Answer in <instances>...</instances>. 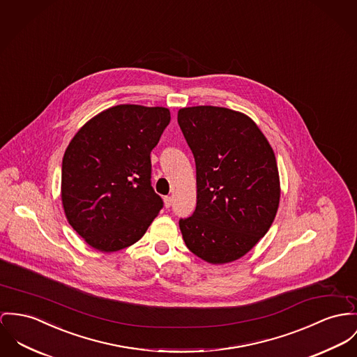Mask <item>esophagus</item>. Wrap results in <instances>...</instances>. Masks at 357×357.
I'll return each mask as SVG.
<instances>
[{
    "label": "esophagus",
    "mask_w": 357,
    "mask_h": 357,
    "mask_svg": "<svg viewBox=\"0 0 357 357\" xmlns=\"http://www.w3.org/2000/svg\"><path fill=\"white\" fill-rule=\"evenodd\" d=\"M163 201H165V208H169V206H171V204H172V198H171L169 195H165V198H163Z\"/></svg>",
    "instance_id": "obj_1"
}]
</instances>
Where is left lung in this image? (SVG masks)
<instances>
[{
	"mask_svg": "<svg viewBox=\"0 0 357 357\" xmlns=\"http://www.w3.org/2000/svg\"><path fill=\"white\" fill-rule=\"evenodd\" d=\"M178 123L197 169V206L179 221L188 248L208 264L234 262L269 231L280 205L275 152L241 111L194 106Z\"/></svg>",
	"mask_w": 357,
	"mask_h": 357,
	"instance_id": "8db88e82",
	"label": "left lung"
}]
</instances>
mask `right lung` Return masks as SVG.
I'll list each match as a JSON object with an SVG mask.
<instances>
[{
	"mask_svg": "<svg viewBox=\"0 0 357 357\" xmlns=\"http://www.w3.org/2000/svg\"><path fill=\"white\" fill-rule=\"evenodd\" d=\"M171 115L165 107L118 105L96 114L69 142L61 174L68 222L102 252L138 242L163 201L151 186V152Z\"/></svg>",
	"mask_w": 357,
	"mask_h": 357,
	"instance_id": "1",
	"label": "right lung"
}]
</instances>
